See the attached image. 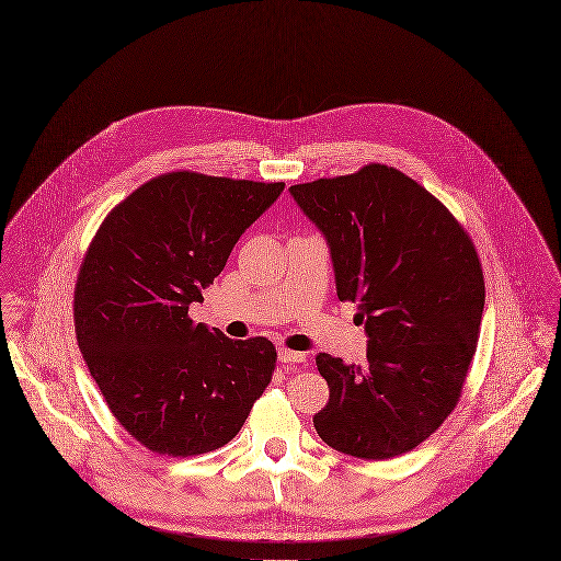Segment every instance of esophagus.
I'll return each mask as SVG.
<instances>
[{
  "instance_id": "obj_1",
  "label": "esophagus",
  "mask_w": 561,
  "mask_h": 561,
  "mask_svg": "<svg viewBox=\"0 0 561 561\" xmlns=\"http://www.w3.org/2000/svg\"><path fill=\"white\" fill-rule=\"evenodd\" d=\"M279 360H282V363H304V360H306V354H304V352H297V350L282 347V350H279Z\"/></svg>"
}]
</instances>
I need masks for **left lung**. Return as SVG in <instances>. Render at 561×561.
<instances>
[{
    "label": "left lung",
    "mask_w": 561,
    "mask_h": 561,
    "mask_svg": "<svg viewBox=\"0 0 561 561\" xmlns=\"http://www.w3.org/2000/svg\"><path fill=\"white\" fill-rule=\"evenodd\" d=\"M290 194L325 236L336 295L358 304L367 332L360 367L317 354L330 399L314 430L354 458L408 454L460 401L484 310L478 251L438 198L381 162Z\"/></svg>",
    "instance_id": "obj_1"
}]
</instances>
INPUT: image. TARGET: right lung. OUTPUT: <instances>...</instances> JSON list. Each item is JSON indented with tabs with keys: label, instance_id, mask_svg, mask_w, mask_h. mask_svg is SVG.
<instances>
[{
	"label": "right lung",
	"instance_id": "right-lung-1",
	"mask_svg": "<svg viewBox=\"0 0 561 561\" xmlns=\"http://www.w3.org/2000/svg\"><path fill=\"white\" fill-rule=\"evenodd\" d=\"M284 182L196 171L151 178L101 222L75 286V330L110 412L149 451L225 447L273 379L266 336L233 341L190 317Z\"/></svg>",
	"mask_w": 561,
	"mask_h": 561
}]
</instances>
